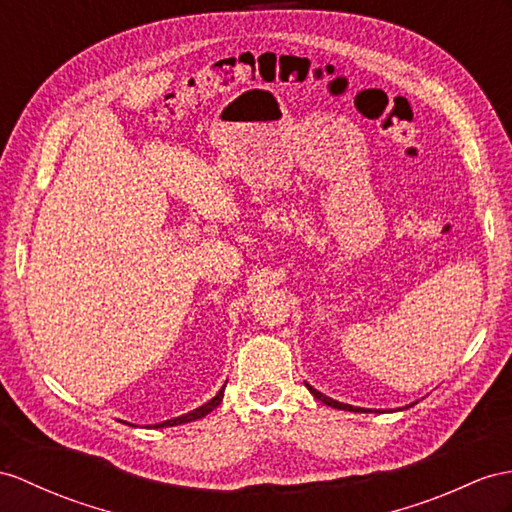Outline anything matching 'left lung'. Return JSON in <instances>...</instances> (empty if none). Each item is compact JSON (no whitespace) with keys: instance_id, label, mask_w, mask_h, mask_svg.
Listing matches in <instances>:
<instances>
[{"instance_id":"left-lung-1","label":"left lung","mask_w":512,"mask_h":512,"mask_svg":"<svg viewBox=\"0 0 512 512\" xmlns=\"http://www.w3.org/2000/svg\"><path fill=\"white\" fill-rule=\"evenodd\" d=\"M308 386V391L310 393H313L315 397H317V400H321L323 404H326V406H332V408H339V410H352V413H360V410H363V408H356V406H350V404H341V402H336V400H332V397H326V395H323V393H319V391H315L313 389V386H310V384H306Z\"/></svg>"}]
</instances>
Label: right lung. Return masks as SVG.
<instances>
[{"label": "right lung", "mask_w": 512, "mask_h": 512, "mask_svg": "<svg viewBox=\"0 0 512 512\" xmlns=\"http://www.w3.org/2000/svg\"><path fill=\"white\" fill-rule=\"evenodd\" d=\"M223 391L226 389H221L213 400L210 402H206L204 406H199V408H195L193 413H186V415H182V417H176V419H169V421H162V423H156L154 428H167V426H178V423H186V421H195V419H202V417H206L210 410H215L219 404H221V400H223Z\"/></svg>", "instance_id": "1"}]
</instances>
